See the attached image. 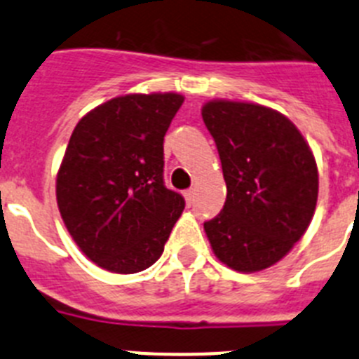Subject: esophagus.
<instances>
[{
    "label": "esophagus",
    "mask_w": 359,
    "mask_h": 359,
    "mask_svg": "<svg viewBox=\"0 0 359 359\" xmlns=\"http://www.w3.org/2000/svg\"><path fill=\"white\" fill-rule=\"evenodd\" d=\"M194 196H196V192H194V189H189V190H185V199H187V205H192V203H194Z\"/></svg>",
    "instance_id": "obj_1"
}]
</instances>
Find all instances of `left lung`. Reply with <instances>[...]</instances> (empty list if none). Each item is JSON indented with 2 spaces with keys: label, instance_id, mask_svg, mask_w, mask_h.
<instances>
[{
  "label": "left lung",
  "instance_id": "8db88e82",
  "mask_svg": "<svg viewBox=\"0 0 359 359\" xmlns=\"http://www.w3.org/2000/svg\"><path fill=\"white\" fill-rule=\"evenodd\" d=\"M203 122L217 147L226 201L205 231L217 259L236 271L278 262L309 226L318 170L294 123L269 107L212 100Z\"/></svg>",
  "mask_w": 359,
  "mask_h": 359
}]
</instances>
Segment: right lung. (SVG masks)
<instances>
[{
	"instance_id": "add662e5",
	"label": "right lung",
	"mask_w": 359,
	"mask_h": 359,
	"mask_svg": "<svg viewBox=\"0 0 359 359\" xmlns=\"http://www.w3.org/2000/svg\"><path fill=\"white\" fill-rule=\"evenodd\" d=\"M182 104L177 93L116 97L73 129L57 205L82 253L107 271L154 264L185 208L163 182V136Z\"/></svg>"
}]
</instances>
